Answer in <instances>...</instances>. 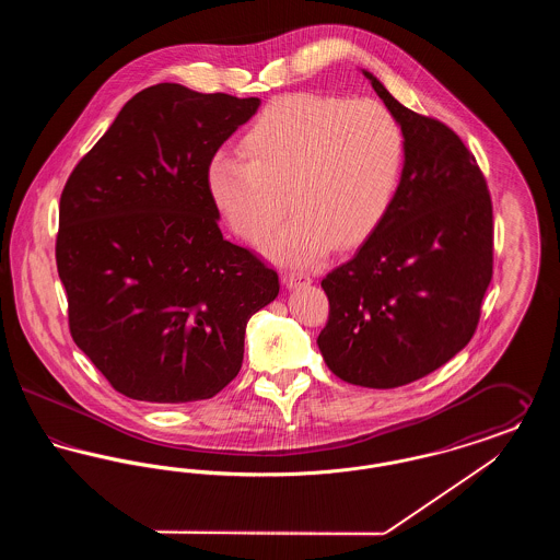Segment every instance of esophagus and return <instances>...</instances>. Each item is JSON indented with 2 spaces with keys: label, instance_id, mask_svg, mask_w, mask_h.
<instances>
[{
  "label": "esophagus",
  "instance_id": "esophagus-1",
  "mask_svg": "<svg viewBox=\"0 0 560 560\" xmlns=\"http://www.w3.org/2000/svg\"><path fill=\"white\" fill-rule=\"evenodd\" d=\"M313 281V277H311V272H306V270H293L290 272L288 277H285V285L292 290V288H298V285H308Z\"/></svg>",
  "mask_w": 560,
  "mask_h": 560
}]
</instances>
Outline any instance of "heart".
Instances as JSON below:
<instances>
[{
  "mask_svg": "<svg viewBox=\"0 0 560 560\" xmlns=\"http://www.w3.org/2000/svg\"><path fill=\"white\" fill-rule=\"evenodd\" d=\"M240 149L243 158L220 151L208 163L213 206L241 240L258 243L285 210V191L293 215L268 247L293 265L365 240L397 195L405 158L388 108L319 92L270 101Z\"/></svg>",
  "mask_w": 560,
  "mask_h": 560,
  "instance_id": "obj_1",
  "label": "heart"
}]
</instances>
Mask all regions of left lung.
<instances>
[{"mask_svg": "<svg viewBox=\"0 0 560 560\" xmlns=\"http://www.w3.org/2000/svg\"><path fill=\"white\" fill-rule=\"evenodd\" d=\"M363 75L399 121L405 163L388 212L320 281L329 319L317 345L348 384L397 388L445 365L475 336L493 275V208L459 136Z\"/></svg>", "mask_w": 560, "mask_h": 560, "instance_id": "8db88e82", "label": "left lung"}]
</instances>
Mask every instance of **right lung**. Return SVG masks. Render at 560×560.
<instances>
[{
  "mask_svg": "<svg viewBox=\"0 0 560 560\" xmlns=\"http://www.w3.org/2000/svg\"><path fill=\"white\" fill-rule=\"evenodd\" d=\"M260 98L180 83L138 92L60 195L56 267L75 345L136 400L212 399L279 277L224 240L208 163Z\"/></svg>",
  "mask_w": 560,
  "mask_h": 560,
  "instance_id": "1",
  "label": "right lung"
}]
</instances>
